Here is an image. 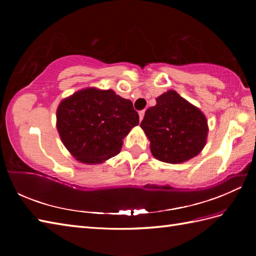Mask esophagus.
Returning <instances> with one entry per match:
<instances>
[{"label": "esophagus", "instance_id": "esophagus-1", "mask_svg": "<svg viewBox=\"0 0 256 256\" xmlns=\"http://www.w3.org/2000/svg\"><path fill=\"white\" fill-rule=\"evenodd\" d=\"M138 116H140V121H142L143 118H144V116H145V110L140 111V112H138Z\"/></svg>", "mask_w": 256, "mask_h": 256}]
</instances>
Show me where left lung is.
<instances>
[{
  "mask_svg": "<svg viewBox=\"0 0 256 256\" xmlns=\"http://www.w3.org/2000/svg\"><path fill=\"white\" fill-rule=\"evenodd\" d=\"M140 128L150 142L155 158L179 164L197 156L206 142L208 123L197 106L170 90L145 112Z\"/></svg>",
  "mask_w": 256,
  "mask_h": 256,
  "instance_id": "obj_1",
  "label": "left lung"
}]
</instances>
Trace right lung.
Instances as JSON below:
<instances>
[{
    "label": "right lung",
    "mask_w": 256,
    "mask_h": 256,
    "mask_svg": "<svg viewBox=\"0 0 256 256\" xmlns=\"http://www.w3.org/2000/svg\"><path fill=\"white\" fill-rule=\"evenodd\" d=\"M133 103L113 90L86 88L59 103L57 130L76 160L99 164L120 153L123 138L138 125Z\"/></svg>",
    "instance_id": "1"
}]
</instances>
